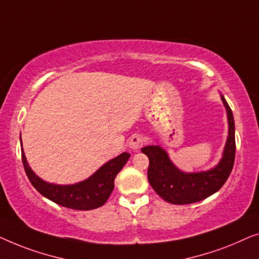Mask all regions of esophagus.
Listing matches in <instances>:
<instances>
[{
  "label": "esophagus",
  "mask_w": 259,
  "mask_h": 259,
  "mask_svg": "<svg viewBox=\"0 0 259 259\" xmlns=\"http://www.w3.org/2000/svg\"><path fill=\"white\" fill-rule=\"evenodd\" d=\"M143 142H144V138L142 135L135 134L130 137L128 145L130 149H133V150H138V149H141L142 145H143Z\"/></svg>",
  "instance_id": "esophagus-1"
}]
</instances>
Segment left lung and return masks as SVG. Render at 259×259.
<instances>
[{"instance_id":"1","label":"left lung","mask_w":259,"mask_h":259,"mask_svg":"<svg viewBox=\"0 0 259 259\" xmlns=\"http://www.w3.org/2000/svg\"><path fill=\"white\" fill-rule=\"evenodd\" d=\"M222 101L228 112L229 136L223 158L214 169L205 172L185 174L171 163L166 152L158 145L142 149V152L149 158V183L165 202L181 205L203 201L220 190L230 176L236 154L235 121L231 108L223 96Z\"/></svg>"}]
</instances>
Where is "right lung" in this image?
I'll return each mask as SVG.
<instances>
[{"label": "right lung", "mask_w": 259, "mask_h": 259, "mask_svg": "<svg viewBox=\"0 0 259 259\" xmlns=\"http://www.w3.org/2000/svg\"><path fill=\"white\" fill-rule=\"evenodd\" d=\"M21 155L25 174L32 187L42 196L54 203L74 210H93L103 205L114 190L116 175L122 170L130 157L128 152H123L122 155L105 163L93 176L81 183L74 185H56L47 183L32 172L27 163L23 149L21 150Z\"/></svg>", "instance_id": "1"}]
</instances>
